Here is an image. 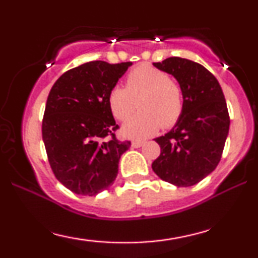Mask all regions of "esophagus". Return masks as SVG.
Here are the masks:
<instances>
[{"label": "esophagus", "instance_id": "obj_1", "mask_svg": "<svg viewBox=\"0 0 258 258\" xmlns=\"http://www.w3.org/2000/svg\"><path fill=\"white\" fill-rule=\"evenodd\" d=\"M144 144V142L143 141H133L132 142V147L133 148H139V147H142Z\"/></svg>", "mask_w": 258, "mask_h": 258}]
</instances>
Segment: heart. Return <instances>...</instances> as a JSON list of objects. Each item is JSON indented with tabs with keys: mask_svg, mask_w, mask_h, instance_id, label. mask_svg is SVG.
<instances>
[{
	"mask_svg": "<svg viewBox=\"0 0 258 258\" xmlns=\"http://www.w3.org/2000/svg\"><path fill=\"white\" fill-rule=\"evenodd\" d=\"M110 110L119 121H126L137 109L141 111L123 125L122 132L132 138L153 135L160 127L176 125L183 112V91L167 73L143 64L130 72L125 88L114 87L108 97Z\"/></svg>",
	"mask_w": 258,
	"mask_h": 258,
	"instance_id": "1",
	"label": "heart"
}]
</instances>
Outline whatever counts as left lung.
I'll list each match as a JSON object with an SVG mask.
<instances>
[{"label":"left lung","instance_id":"left-lung-1","mask_svg":"<svg viewBox=\"0 0 258 258\" xmlns=\"http://www.w3.org/2000/svg\"><path fill=\"white\" fill-rule=\"evenodd\" d=\"M154 67L176 78L183 91V112L165 136L155 138L161 148L153 171L177 186L199 183L217 167L229 131V114L217 79L203 65L171 57Z\"/></svg>","mask_w":258,"mask_h":258}]
</instances>
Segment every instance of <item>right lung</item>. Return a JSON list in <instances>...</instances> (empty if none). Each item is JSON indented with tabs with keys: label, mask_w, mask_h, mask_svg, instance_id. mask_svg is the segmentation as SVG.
<instances>
[{
	"label": "right lung",
	"mask_w": 258,
	"mask_h": 258,
	"mask_svg": "<svg viewBox=\"0 0 258 258\" xmlns=\"http://www.w3.org/2000/svg\"><path fill=\"white\" fill-rule=\"evenodd\" d=\"M131 64L88 61L64 73L51 88L43 143L55 178L73 193L96 195L116 178L131 142L116 138L108 97Z\"/></svg>",
	"instance_id": "obj_1"
}]
</instances>
